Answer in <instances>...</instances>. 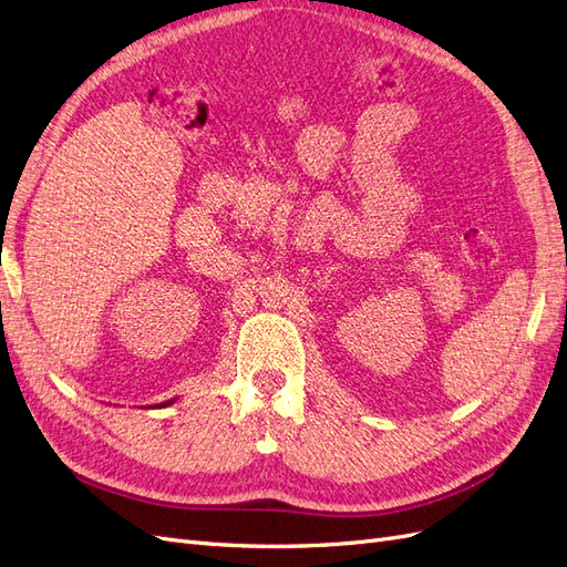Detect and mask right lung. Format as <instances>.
Instances as JSON below:
<instances>
[{"instance_id": "right-lung-1", "label": "right lung", "mask_w": 567, "mask_h": 567, "mask_svg": "<svg viewBox=\"0 0 567 567\" xmlns=\"http://www.w3.org/2000/svg\"><path fill=\"white\" fill-rule=\"evenodd\" d=\"M177 402V398H173V400H167V402H163V404H156V406H169V404H175Z\"/></svg>"}]
</instances>
